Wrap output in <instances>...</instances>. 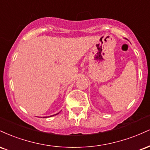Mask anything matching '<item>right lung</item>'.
I'll return each mask as SVG.
<instances>
[{"label":"right lung","instance_id":"1","mask_svg":"<svg viewBox=\"0 0 150 150\" xmlns=\"http://www.w3.org/2000/svg\"><path fill=\"white\" fill-rule=\"evenodd\" d=\"M59 113H60V112H59ZM56 113V114L53 115V116H55V115H57V114H58V113ZM50 117H51V116H50ZM44 118H47V117H44Z\"/></svg>","mask_w":150,"mask_h":150}]
</instances>
